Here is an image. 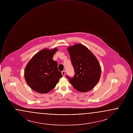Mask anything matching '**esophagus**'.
<instances>
[{
  "mask_svg": "<svg viewBox=\"0 0 133 133\" xmlns=\"http://www.w3.org/2000/svg\"><path fill=\"white\" fill-rule=\"evenodd\" d=\"M65 74H66L65 71H62V75H63V76H65Z\"/></svg>",
  "mask_w": 133,
  "mask_h": 133,
  "instance_id": "obj_1",
  "label": "esophagus"
}]
</instances>
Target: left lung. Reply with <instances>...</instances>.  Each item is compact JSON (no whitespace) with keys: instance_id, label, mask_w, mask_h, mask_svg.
Listing matches in <instances>:
<instances>
[{"instance_id":"left-lung-1","label":"left lung","mask_w":133,"mask_h":133,"mask_svg":"<svg viewBox=\"0 0 133 133\" xmlns=\"http://www.w3.org/2000/svg\"><path fill=\"white\" fill-rule=\"evenodd\" d=\"M74 76H67L70 84L77 91L86 92L93 88L100 80L101 69L96 57L86 46L81 44L70 46L68 49Z\"/></svg>"}]
</instances>
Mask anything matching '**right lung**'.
Returning <instances> with one entry per match:
<instances>
[{
    "label": "right lung",
    "mask_w": 133,
    "mask_h": 133,
    "mask_svg": "<svg viewBox=\"0 0 133 133\" xmlns=\"http://www.w3.org/2000/svg\"><path fill=\"white\" fill-rule=\"evenodd\" d=\"M55 48L51 50L44 49L36 53L26 66L24 77L26 82L36 92L47 93L54 88L62 73L58 69L57 62L53 60L57 51Z\"/></svg>",
    "instance_id": "obj_1"
}]
</instances>
